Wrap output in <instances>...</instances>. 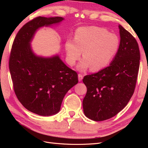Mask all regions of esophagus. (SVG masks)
Here are the masks:
<instances>
[{"mask_svg":"<svg viewBox=\"0 0 148 148\" xmlns=\"http://www.w3.org/2000/svg\"><path fill=\"white\" fill-rule=\"evenodd\" d=\"M78 80H79V82L82 81L83 78V76L82 74H78Z\"/></svg>","mask_w":148,"mask_h":148,"instance_id":"obj_1","label":"esophagus"}]
</instances>
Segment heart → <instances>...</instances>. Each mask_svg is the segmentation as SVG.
<instances>
[{"instance_id":"heart-1","label":"heart","mask_w":148,"mask_h":148,"mask_svg":"<svg viewBox=\"0 0 148 148\" xmlns=\"http://www.w3.org/2000/svg\"><path fill=\"white\" fill-rule=\"evenodd\" d=\"M66 60L73 66L82 54L84 57L78 64L79 71L91 68L98 71L105 68L112 60L120 47L118 36L97 26H86L76 31L75 39L65 42Z\"/></svg>"}]
</instances>
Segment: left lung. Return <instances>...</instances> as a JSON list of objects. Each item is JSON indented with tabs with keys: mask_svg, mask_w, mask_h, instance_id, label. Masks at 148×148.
Here are the masks:
<instances>
[{
	"mask_svg": "<svg viewBox=\"0 0 148 148\" xmlns=\"http://www.w3.org/2000/svg\"><path fill=\"white\" fill-rule=\"evenodd\" d=\"M120 47L109 66L83 79L87 88L83 101L84 115L94 121L114 117L133 95L140 67V52L135 38L119 25Z\"/></svg>",
	"mask_w": 148,
	"mask_h": 148,
	"instance_id": "1",
	"label": "left lung"
}]
</instances>
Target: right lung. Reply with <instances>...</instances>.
<instances>
[{
  "label": "right lung",
  "mask_w": 148,
  "mask_h": 148,
  "mask_svg": "<svg viewBox=\"0 0 148 148\" xmlns=\"http://www.w3.org/2000/svg\"><path fill=\"white\" fill-rule=\"evenodd\" d=\"M60 16H38L22 27L13 42L9 70L18 99L31 112L51 116L59 112L66 93L78 82V74L67 66L59 55L38 56L31 42L37 30L59 24Z\"/></svg>",
  "instance_id": "right-lung-1"
}]
</instances>
